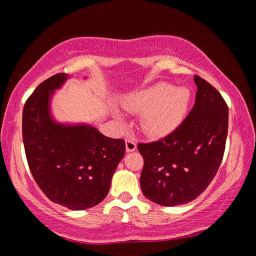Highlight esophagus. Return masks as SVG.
I'll return each mask as SVG.
<instances>
[{
    "mask_svg": "<svg viewBox=\"0 0 256 256\" xmlns=\"http://www.w3.org/2000/svg\"><path fill=\"white\" fill-rule=\"evenodd\" d=\"M136 148H138V144H136L134 138H128L126 140V150H127V152H135Z\"/></svg>",
    "mask_w": 256,
    "mask_h": 256,
    "instance_id": "34e87169",
    "label": "esophagus"
}]
</instances>
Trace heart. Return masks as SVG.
<instances>
[{
  "instance_id": "heart-1",
  "label": "heart",
  "mask_w": 256,
  "mask_h": 256,
  "mask_svg": "<svg viewBox=\"0 0 256 256\" xmlns=\"http://www.w3.org/2000/svg\"><path fill=\"white\" fill-rule=\"evenodd\" d=\"M191 92L185 87L157 82L129 96L124 101L129 110L143 113L141 127L150 135L163 136L178 127L186 114Z\"/></svg>"
}]
</instances>
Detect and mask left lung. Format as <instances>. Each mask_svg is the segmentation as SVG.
Here are the masks:
<instances>
[{
    "label": "left lung",
    "mask_w": 256,
    "mask_h": 256,
    "mask_svg": "<svg viewBox=\"0 0 256 256\" xmlns=\"http://www.w3.org/2000/svg\"><path fill=\"white\" fill-rule=\"evenodd\" d=\"M194 82L196 102L185 120L160 141L138 146L143 194L162 206L188 204L202 194L225 152L228 107L206 80L194 76Z\"/></svg>",
    "instance_id": "obj_1"
}]
</instances>
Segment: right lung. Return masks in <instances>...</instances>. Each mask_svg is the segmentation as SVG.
<instances>
[{"label": "right lung", "instance_id": "1", "mask_svg": "<svg viewBox=\"0 0 256 256\" xmlns=\"http://www.w3.org/2000/svg\"><path fill=\"white\" fill-rule=\"evenodd\" d=\"M68 74L58 73L34 90L23 108V143L31 174L56 204L73 211L104 200L126 143L101 134L92 124H62L51 101Z\"/></svg>", "mask_w": 256, "mask_h": 256}]
</instances>
